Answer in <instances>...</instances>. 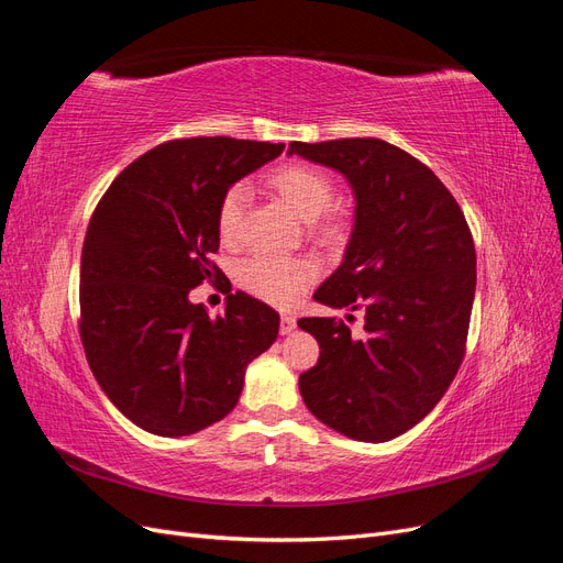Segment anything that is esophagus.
Returning a JSON list of instances; mask_svg holds the SVG:
<instances>
[{
	"mask_svg": "<svg viewBox=\"0 0 563 563\" xmlns=\"http://www.w3.org/2000/svg\"><path fill=\"white\" fill-rule=\"evenodd\" d=\"M296 329V317H291V314H282V327H279V331H282V335H288Z\"/></svg>",
	"mask_w": 563,
	"mask_h": 563,
	"instance_id": "obj_1",
	"label": "esophagus"
}]
</instances>
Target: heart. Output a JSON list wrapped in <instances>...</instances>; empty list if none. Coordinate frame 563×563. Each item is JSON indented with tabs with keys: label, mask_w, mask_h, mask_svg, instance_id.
<instances>
[{
	"label": "heart",
	"mask_w": 563,
	"mask_h": 563,
	"mask_svg": "<svg viewBox=\"0 0 563 563\" xmlns=\"http://www.w3.org/2000/svg\"><path fill=\"white\" fill-rule=\"evenodd\" d=\"M275 192L298 218L312 223L319 236H335L345 230L343 209L331 207L333 183L327 172L300 162H288L272 168L265 178ZM246 211L244 185H230L220 195L216 209V228L225 244L240 242ZM319 275V267L310 258H275V255H255L240 269V282L253 296H258L279 308L294 305Z\"/></svg>",
	"instance_id": "obj_1"
}]
</instances>
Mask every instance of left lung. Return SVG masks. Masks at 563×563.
I'll return each mask as SVG.
<instances>
[{"label":"left lung","mask_w":563,"mask_h":563,"mask_svg":"<svg viewBox=\"0 0 563 563\" xmlns=\"http://www.w3.org/2000/svg\"><path fill=\"white\" fill-rule=\"evenodd\" d=\"M288 155L335 168L352 187L343 263L314 300L364 310L362 338L335 317L298 321L321 350L300 373V395L331 430L380 444L428 416L463 364L476 286L472 232L446 185L397 145L294 141Z\"/></svg>","instance_id":"1"}]
</instances>
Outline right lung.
<instances>
[{
    "instance_id": "add662e5",
    "label": "right lung",
    "mask_w": 563,
    "mask_h": 563,
    "mask_svg": "<svg viewBox=\"0 0 563 563\" xmlns=\"http://www.w3.org/2000/svg\"><path fill=\"white\" fill-rule=\"evenodd\" d=\"M284 145L225 135L157 145L119 174L81 249L79 335L93 376L133 424L187 437L240 401L246 366L279 333V314L244 291L225 314L190 302L223 279L220 195L282 155Z\"/></svg>"
}]
</instances>
